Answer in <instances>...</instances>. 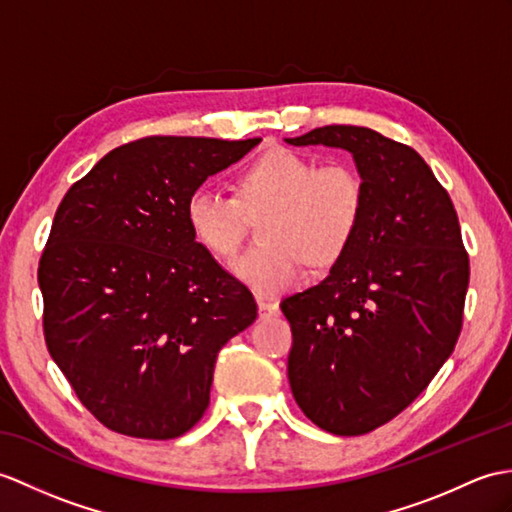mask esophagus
I'll use <instances>...</instances> for the list:
<instances>
[{"label": "esophagus", "instance_id": "34e87169", "mask_svg": "<svg viewBox=\"0 0 512 512\" xmlns=\"http://www.w3.org/2000/svg\"><path fill=\"white\" fill-rule=\"evenodd\" d=\"M257 310H259L261 318L279 316V303L277 301H268V299H257Z\"/></svg>", "mask_w": 512, "mask_h": 512}]
</instances>
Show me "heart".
Returning a JSON list of instances; mask_svg holds the SVG:
<instances>
[{
    "mask_svg": "<svg viewBox=\"0 0 512 512\" xmlns=\"http://www.w3.org/2000/svg\"><path fill=\"white\" fill-rule=\"evenodd\" d=\"M364 181L353 165H318L307 154L275 148L237 178V198L200 187L185 202L194 240L220 261L233 259L246 235V213L261 216L264 246L233 264L235 277L257 294H281L305 277V259L336 261L353 240L364 211Z\"/></svg>",
    "mask_w": 512,
    "mask_h": 512,
    "instance_id": "1",
    "label": "heart"
}]
</instances>
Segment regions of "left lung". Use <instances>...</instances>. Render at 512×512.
<instances>
[{
    "label": "left lung",
    "instance_id": "1",
    "mask_svg": "<svg viewBox=\"0 0 512 512\" xmlns=\"http://www.w3.org/2000/svg\"><path fill=\"white\" fill-rule=\"evenodd\" d=\"M285 141L351 152L364 181L360 227L329 277L281 301L296 403L320 430L360 436L406 410L454 351L469 257L454 202L417 150L364 126Z\"/></svg>",
    "mask_w": 512,
    "mask_h": 512
}]
</instances>
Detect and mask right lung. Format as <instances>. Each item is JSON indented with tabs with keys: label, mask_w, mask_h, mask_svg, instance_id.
<instances>
[{
	"label": "right lung",
	"mask_w": 512,
	"mask_h": 512,
	"mask_svg": "<svg viewBox=\"0 0 512 512\" xmlns=\"http://www.w3.org/2000/svg\"><path fill=\"white\" fill-rule=\"evenodd\" d=\"M259 137H144L69 187L39 261L47 351L95 419L168 441L209 406L218 351L257 318L185 222L189 194Z\"/></svg>",
	"instance_id": "add662e5"
}]
</instances>
